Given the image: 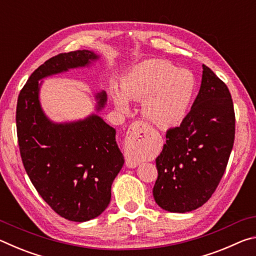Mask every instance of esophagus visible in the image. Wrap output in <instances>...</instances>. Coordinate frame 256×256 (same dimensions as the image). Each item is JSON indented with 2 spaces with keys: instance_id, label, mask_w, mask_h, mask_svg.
Segmentation results:
<instances>
[{
  "instance_id": "34e87169",
  "label": "esophagus",
  "mask_w": 256,
  "mask_h": 256,
  "mask_svg": "<svg viewBox=\"0 0 256 256\" xmlns=\"http://www.w3.org/2000/svg\"><path fill=\"white\" fill-rule=\"evenodd\" d=\"M146 124L144 122H134L128 128L126 133V146L128 154L126 156V166L136 168L141 162V150L144 146Z\"/></svg>"
}]
</instances>
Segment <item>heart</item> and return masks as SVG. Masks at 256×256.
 I'll list each match as a JSON object with an SVG mask.
<instances>
[{
    "label": "heart",
    "mask_w": 256,
    "mask_h": 256,
    "mask_svg": "<svg viewBox=\"0 0 256 256\" xmlns=\"http://www.w3.org/2000/svg\"><path fill=\"white\" fill-rule=\"evenodd\" d=\"M196 80L192 73L164 60H148L136 64L123 78L122 92L112 94L120 112L130 110L128 99L144 100L142 110L159 128L175 126L184 120L193 99Z\"/></svg>",
    "instance_id": "heart-1"
}]
</instances>
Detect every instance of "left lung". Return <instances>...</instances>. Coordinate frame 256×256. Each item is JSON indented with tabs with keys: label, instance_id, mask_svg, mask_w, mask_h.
<instances>
[{
	"label": "left lung",
	"instance_id": "1",
	"mask_svg": "<svg viewBox=\"0 0 256 256\" xmlns=\"http://www.w3.org/2000/svg\"><path fill=\"white\" fill-rule=\"evenodd\" d=\"M202 81L180 126L170 128L156 159L154 198L162 209L185 214L202 206L219 185L235 140V112L227 86L202 66Z\"/></svg>",
	"mask_w": 256,
	"mask_h": 256
}]
</instances>
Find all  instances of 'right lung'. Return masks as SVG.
Here are the masks:
<instances>
[{"label":"right lung","instance_id":"obj_1","mask_svg":"<svg viewBox=\"0 0 256 256\" xmlns=\"http://www.w3.org/2000/svg\"><path fill=\"white\" fill-rule=\"evenodd\" d=\"M99 58L92 50L62 53L34 70L16 104V133L21 159L34 188L56 214L84 222L100 216L110 202L112 184L124 164L116 130L96 112L84 120L56 123L42 110V79L90 66ZM96 112L107 102L94 94Z\"/></svg>","mask_w":256,"mask_h":256}]
</instances>
